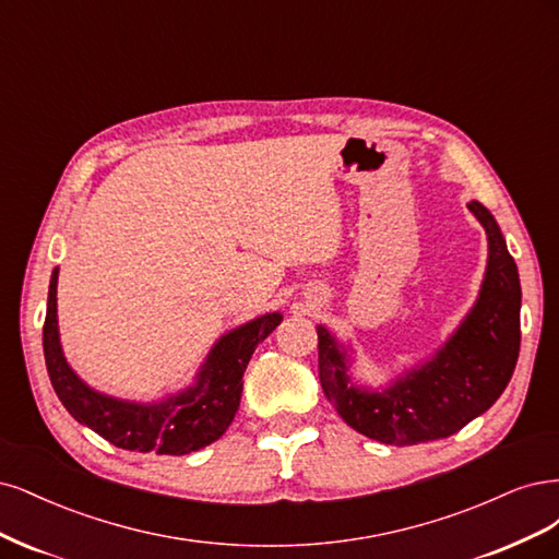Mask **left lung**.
I'll return each instance as SVG.
<instances>
[{
    "instance_id": "left-lung-1",
    "label": "left lung",
    "mask_w": 559,
    "mask_h": 559,
    "mask_svg": "<svg viewBox=\"0 0 559 559\" xmlns=\"http://www.w3.org/2000/svg\"><path fill=\"white\" fill-rule=\"evenodd\" d=\"M488 234V264L478 297L455 332L385 388L353 378V348L318 325V369L328 400L359 435L413 445L455 435L507 390L520 353V276L495 215L472 200Z\"/></svg>"
}]
</instances>
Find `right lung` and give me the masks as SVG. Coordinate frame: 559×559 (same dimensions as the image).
Segmentation results:
<instances>
[{
	"label": "right lung",
	"mask_w": 559,
	"mask_h": 559,
	"mask_svg": "<svg viewBox=\"0 0 559 559\" xmlns=\"http://www.w3.org/2000/svg\"><path fill=\"white\" fill-rule=\"evenodd\" d=\"M58 276L56 266L48 285L44 357L52 390L71 418L134 453L188 455L225 435L239 411L241 378L250 357L281 325L283 313H264L225 332L197 369L192 385L157 402H132L90 388L67 362L58 325Z\"/></svg>",
	"instance_id": "add662e5"
}]
</instances>
